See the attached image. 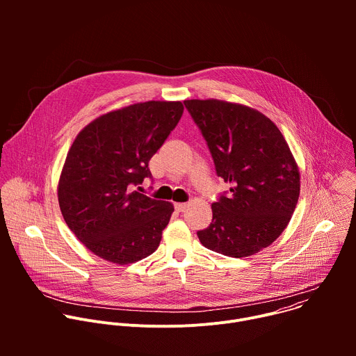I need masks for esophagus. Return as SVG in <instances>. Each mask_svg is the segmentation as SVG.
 I'll use <instances>...</instances> for the list:
<instances>
[{"label": "esophagus", "instance_id": "1", "mask_svg": "<svg viewBox=\"0 0 356 356\" xmlns=\"http://www.w3.org/2000/svg\"><path fill=\"white\" fill-rule=\"evenodd\" d=\"M187 207H188L187 202H176V204H175V209H176L179 213L186 211V209H187Z\"/></svg>", "mask_w": 356, "mask_h": 356}]
</instances>
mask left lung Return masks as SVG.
Masks as SVG:
<instances>
[{
	"instance_id": "8db88e82",
	"label": "left lung",
	"mask_w": 356,
	"mask_h": 356,
	"mask_svg": "<svg viewBox=\"0 0 356 356\" xmlns=\"http://www.w3.org/2000/svg\"><path fill=\"white\" fill-rule=\"evenodd\" d=\"M229 195L213 202V221L198 231L207 249L231 258L255 255L286 229L300 195V172L276 124L229 101L186 99Z\"/></svg>"
}]
</instances>
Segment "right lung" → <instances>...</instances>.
Segmentation results:
<instances>
[{"label": "right lung", "instance_id": "1", "mask_svg": "<svg viewBox=\"0 0 356 356\" xmlns=\"http://www.w3.org/2000/svg\"><path fill=\"white\" fill-rule=\"evenodd\" d=\"M183 111L180 101H145L99 115L77 134L58 200L67 227L98 258L128 265L158 249L175 207L132 188L152 176L149 161Z\"/></svg>", "mask_w": 356, "mask_h": 356}]
</instances>
